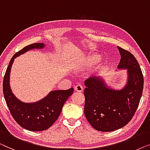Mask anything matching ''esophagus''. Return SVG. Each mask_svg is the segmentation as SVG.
Here are the masks:
<instances>
[{
	"mask_svg": "<svg viewBox=\"0 0 150 150\" xmlns=\"http://www.w3.org/2000/svg\"><path fill=\"white\" fill-rule=\"evenodd\" d=\"M75 90L78 92H83V86H81V85H77L75 87Z\"/></svg>",
	"mask_w": 150,
	"mask_h": 150,
	"instance_id": "1",
	"label": "esophagus"
}]
</instances>
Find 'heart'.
Here are the masks:
<instances>
[{
  "label": "heart",
  "mask_w": 150,
  "mask_h": 150,
  "mask_svg": "<svg viewBox=\"0 0 150 150\" xmlns=\"http://www.w3.org/2000/svg\"><path fill=\"white\" fill-rule=\"evenodd\" d=\"M99 59V56L97 54L89 55L88 56H83L79 58L76 61L74 67H73V70L77 72H81L90 68L92 64H94L97 60ZM105 64L104 61L100 60L98 64L97 69H100L103 67Z\"/></svg>",
  "instance_id": "b5f03b06"
}]
</instances>
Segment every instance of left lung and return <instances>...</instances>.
I'll use <instances>...</instances> for the list:
<instances>
[{"label":"left lung","instance_id":"left-lung-1","mask_svg":"<svg viewBox=\"0 0 150 150\" xmlns=\"http://www.w3.org/2000/svg\"><path fill=\"white\" fill-rule=\"evenodd\" d=\"M121 59L117 69H126L128 79L122 89H113L102 77L85 81L84 114L92 127L101 132L120 129L129 122L139 106L143 89V76L130 52L117 47Z\"/></svg>","mask_w":150,"mask_h":150}]
</instances>
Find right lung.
Returning a JSON list of instances; mask_svg holds the SVG:
<instances>
[{
  "mask_svg": "<svg viewBox=\"0 0 150 150\" xmlns=\"http://www.w3.org/2000/svg\"><path fill=\"white\" fill-rule=\"evenodd\" d=\"M44 47L43 43H33L15 54L8 65L3 84L4 97L13 117L22 128L35 132L47 130L56 121L64 103L74 90L73 88L67 90H54L40 100L31 103L22 102L15 96L9 83L10 73L15 58L30 50H41Z\"/></svg>",
  "mask_w": 150,
  "mask_h": 150,
  "instance_id": "1",
  "label": "right lung"
}]
</instances>
